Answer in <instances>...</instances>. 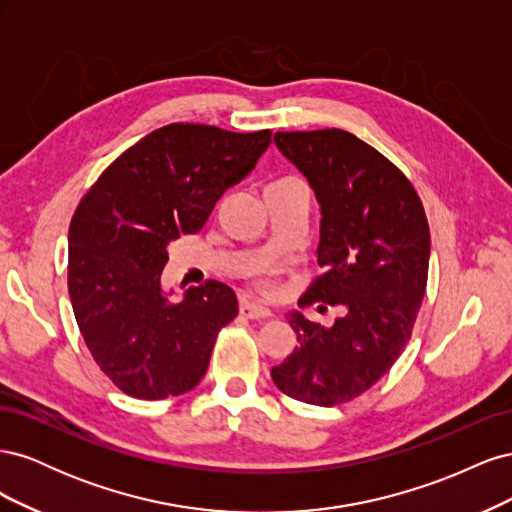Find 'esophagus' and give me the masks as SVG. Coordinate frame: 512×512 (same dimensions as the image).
<instances>
[{
	"mask_svg": "<svg viewBox=\"0 0 512 512\" xmlns=\"http://www.w3.org/2000/svg\"><path fill=\"white\" fill-rule=\"evenodd\" d=\"M239 312H241V316L250 318V320H260V318H269L271 316V309H267L265 305L252 303V301H241Z\"/></svg>",
	"mask_w": 512,
	"mask_h": 512,
	"instance_id": "esophagus-1",
	"label": "esophagus"
}]
</instances>
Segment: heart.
Segmentation results:
<instances>
[{"label": "heart", "mask_w": 512, "mask_h": 512, "mask_svg": "<svg viewBox=\"0 0 512 512\" xmlns=\"http://www.w3.org/2000/svg\"><path fill=\"white\" fill-rule=\"evenodd\" d=\"M294 183H299V181H297V179H280V181H275V183H271V185H294ZM262 288L269 290V284L265 282V284H262Z\"/></svg>", "instance_id": "1"}]
</instances>
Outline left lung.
Returning <instances> with one entry per match:
<instances>
[{
	"instance_id": "8db88e82",
	"label": "left lung",
	"mask_w": 512,
	"mask_h": 512,
	"mask_svg": "<svg viewBox=\"0 0 512 512\" xmlns=\"http://www.w3.org/2000/svg\"><path fill=\"white\" fill-rule=\"evenodd\" d=\"M273 141L307 177L322 213V273L305 305H342L344 316L327 329L292 312L299 346L271 378L305 404H346L393 367L412 335L429 271L425 209L408 177L346 130L277 132Z\"/></svg>"
}]
</instances>
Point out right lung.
<instances>
[{
  "mask_svg": "<svg viewBox=\"0 0 512 512\" xmlns=\"http://www.w3.org/2000/svg\"><path fill=\"white\" fill-rule=\"evenodd\" d=\"M269 143L271 130L170 123L123 151L76 207L70 301L91 356L119 391L166 399L205 376L215 339L239 303L215 280L170 301L160 282L168 245L205 226Z\"/></svg>",
  "mask_w": 512,
  "mask_h": 512,
  "instance_id": "obj_1",
  "label": "right lung"
}]
</instances>
